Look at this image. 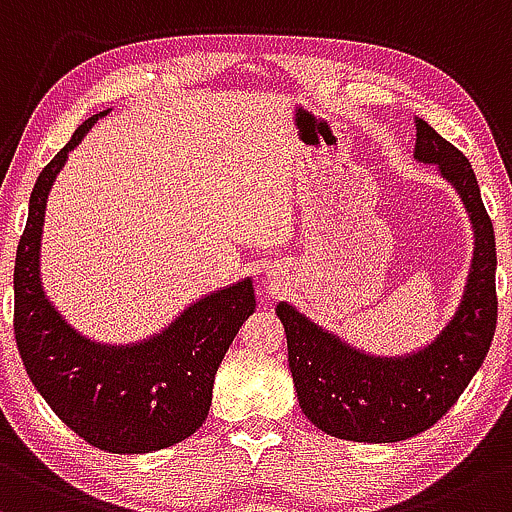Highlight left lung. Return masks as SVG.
Segmentation results:
<instances>
[{"mask_svg": "<svg viewBox=\"0 0 512 512\" xmlns=\"http://www.w3.org/2000/svg\"><path fill=\"white\" fill-rule=\"evenodd\" d=\"M418 162L438 164L474 225V258L455 317L430 346L406 358H372L346 346L287 302L278 317L304 416L326 435L399 442L438 423L484 363L498 319L496 237L469 159L416 118Z\"/></svg>", "mask_w": 512, "mask_h": 512, "instance_id": "8db88e82", "label": "left lung"}]
</instances>
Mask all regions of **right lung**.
Listing matches in <instances>:
<instances>
[{"label": "right lung", "mask_w": 512, "mask_h": 512, "mask_svg": "<svg viewBox=\"0 0 512 512\" xmlns=\"http://www.w3.org/2000/svg\"><path fill=\"white\" fill-rule=\"evenodd\" d=\"M106 113L84 120L33 186L16 249L14 336L33 387L67 428L99 450L142 455L176 445L203 426L217 367L254 314L256 295L246 278L183 309L149 341L123 348L86 341L55 312L38 271L45 203L67 154Z\"/></svg>", "instance_id": "1"}]
</instances>
